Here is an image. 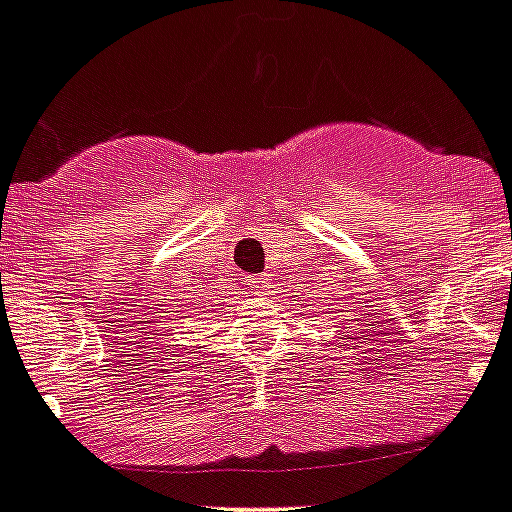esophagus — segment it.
Returning a JSON list of instances; mask_svg holds the SVG:
<instances>
[{
  "instance_id": "34e87169",
  "label": "esophagus",
  "mask_w": 512,
  "mask_h": 512,
  "mask_svg": "<svg viewBox=\"0 0 512 512\" xmlns=\"http://www.w3.org/2000/svg\"><path fill=\"white\" fill-rule=\"evenodd\" d=\"M261 286H263V278L261 276H249V278H246V288H249L251 293L258 291V288H261Z\"/></svg>"
}]
</instances>
